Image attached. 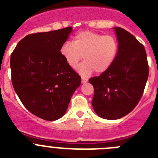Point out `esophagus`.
<instances>
[{
	"instance_id": "obj_1",
	"label": "esophagus",
	"mask_w": 158,
	"mask_h": 158,
	"mask_svg": "<svg viewBox=\"0 0 158 158\" xmlns=\"http://www.w3.org/2000/svg\"><path fill=\"white\" fill-rule=\"evenodd\" d=\"M88 79H86V78H82V83H86L87 82Z\"/></svg>"
}]
</instances>
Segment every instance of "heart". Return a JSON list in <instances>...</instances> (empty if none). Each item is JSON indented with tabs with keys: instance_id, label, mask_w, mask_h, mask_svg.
I'll use <instances>...</instances> for the list:
<instances>
[{
	"instance_id": "obj_1",
	"label": "heart",
	"mask_w": 158,
	"mask_h": 158,
	"mask_svg": "<svg viewBox=\"0 0 158 158\" xmlns=\"http://www.w3.org/2000/svg\"><path fill=\"white\" fill-rule=\"evenodd\" d=\"M118 52V43L111 35H103L92 31H82L76 34L73 43L65 42L60 53L66 64L75 69L82 56L85 60L77 71L83 77H88L95 71L103 73L110 69Z\"/></svg>"
}]
</instances>
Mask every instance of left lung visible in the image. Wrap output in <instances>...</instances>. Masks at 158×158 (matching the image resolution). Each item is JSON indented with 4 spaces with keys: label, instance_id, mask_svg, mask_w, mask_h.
<instances>
[{
    "label": "left lung",
    "instance_id": "obj_1",
    "mask_svg": "<svg viewBox=\"0 0 158 158\" xmlns=\"http://www.w3.org/2000/svg\"><path fill=\"white\" fill-rule=\"evenodd\" d=\"M115 31L118 52L108 70L89 79L94 86L92 105L100 117L114 120L131 112L140 100L149 75L143 45L120 27Z\"/></svg>",
    "mask_w": 158,
    "mask_h": 158
}]
</instances>
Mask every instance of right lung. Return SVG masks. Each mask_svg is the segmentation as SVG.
Segmentation results:
<instances>
[{
	"mask_svg": "<svg viewBox=\"0 0 158 158\" xmlns=\"http://www.w3.org/2000/svg\"><path fill=\"white\" fill-rule=\"evenodd\" d=\"M72 27L25 36L11 55V82L23 105L47 121L61 118L81 77L71 69L60 49Z\"/></svg>",
	"mask_w": 158,
	"mask_h": 158,
	"instance_id": "obj_1",
	"label": "right lung"
}]
</instances>
